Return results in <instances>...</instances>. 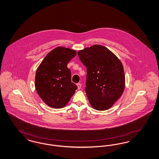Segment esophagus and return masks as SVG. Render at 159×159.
<instances>
[{"mask_svg": "<svg viewBox=\"0 0 159 159\" xmlns=\"http://www.w3.org/2000/svg\"><path fill=\"white\" fill-rule=\"evenodd\" d=\"M77 89H80L81 86H82V84H81L80 83H77Z\"/></svg>", "mask_w": 159, "mask_h": 159, "instance_id": "obj_1", "label": "esophagus"}]
</instances>
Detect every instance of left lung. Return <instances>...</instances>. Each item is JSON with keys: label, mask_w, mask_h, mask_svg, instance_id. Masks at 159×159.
<instances>
[{"label": "left lung", "mask_w": 159, "mask_h": 159, "mask_svg": "<svg viewBox=\"0 0 159 159\" xmlns=\"http://www.w3.org/2000/svg\"><path fill=\"white\" fill-rule=\"evenodd\" d=\"M77 54L87 69L85 91L90 104L99 111L109 109L125 89V76L121 61L100 45L85 48Z\"/></svg>", "instance_id": "8db88e82"}]
</instances>
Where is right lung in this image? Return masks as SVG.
Wrapping results in <instances>:
<instances>
[{"mask_svg": "<svg viewBox=\"0 0 159 159\" xmlns=\"http://www.w3.org/2000/svg\"><path fill=\"white\" fill-rule=\"evenodd\" d=\"M76 55L75 50L58 46L48 53L39 66L34 85L38 95L47 106L63 108L75 93L77 87L71 82L67 64Z\"/></svg>", "mask_w": 159, "mask_h": 159, "instance_id": "1", "label": "right lung"}]
</instances>
